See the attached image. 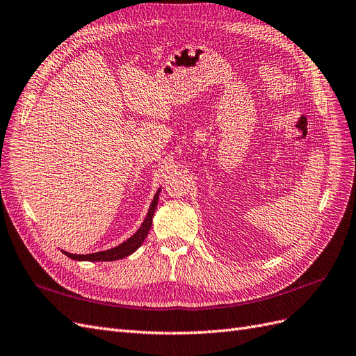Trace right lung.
<instances>
[{"mask_svg":"<svg viewBox=\"0 0 356 356\" xmlns=\"http://www.w3.org/2000/svg\"><path fill=\"white\" fill-rule=\"evenodd\" d=\"M159 192H161V188L156 191L154 200H152V204L149 207L147 215H146L143 223H141V227L136 231V234L133 237H129L127 241L120 243L119 246L107 249V250L95 252V253H88V255H76V253H68V252H64V250H63V253H65V255L68 258H71V259H76V261H94V262L95 261H116V259H122V258L131 255V253H134L141 245H143L145 238L149 234V229L152 227V219H154L155 210H156V206H158Z\"/></svg>","mask_w":356,"mask_h":356,"instance_id":"1","label":"right lung"}]
</instances>
